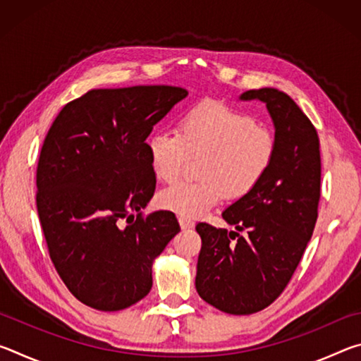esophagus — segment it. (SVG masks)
I'll use <instances>...</instances> for the list:
<instances>
[{
	"mask_svg": "<svg viewBox=\"0 0 361 361\" xmlns=\"http://www.w3.org/2000/svg\"><path fill=\"white\" fill-rule=\"evenodd\" d=\"M180 226L181 229H192L194 228V221H191V219H186V218H180Z\"/></svg>",
	"mask_w": 361,
	"mask_h": 361,
	"instance_id": "34e87169",
	"label": "esophagus"
}]
</instances>
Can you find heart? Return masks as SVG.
Wrapping results in <instances>:
<instances>
[{
	"label": "heart",
	"instance_id": "obj_1",
	"mask_svg": "<svg viewBox=\"0 0 361 361\" xmlns=\"http://www.w3.org/2000/svg\"><path fill=\"white\" fill-rule=\"evenodd\" d=\"M151 170L162 183L178 178L188 156H204L199 183L181 181L157 195L161 209L186 219L210 212L224 197L242 199L264 180L276 138L247 113L207 100L188 109L180 132L157 130L146 143Z\"/></svg>",
	"mask_w": 361,
	"mask_h": 361
}]
</instances>
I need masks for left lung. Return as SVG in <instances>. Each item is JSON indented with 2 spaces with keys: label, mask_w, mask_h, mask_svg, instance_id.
<instances>
[{
  "label": "left lung",
  "mask_w": 361,
  "mask_h": 361,
  "mask_svg": "<svg viewBox=\"0 0 361 361\" xmlns=\"http://www.w3.org/2000/svg\"><path fill=\"white\" fill-rule=\"evenodd\" d=\"M240 102H262L274 124L276 157L259 186L223 212L235 231L199 223L195 274L199 296L226 314L250 315L282 295L312 237L320 199V143L315 127L279 89L247 90Z\"/></svg>",
  "instance_id": "left-lung-1"
}]
</instances>
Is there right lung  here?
<instances>
[{
	"label": "right lung",
	"instance_id": "1",
	"mask_svg": "<svg viewBox=\"0 0 361 361\" xmlns=\"http://www.w3.org/2000/svg\"><path fill=\"white\" fill-rule=\"evenodd\" d=\"M186 97L175 85L94 89L47 132L36 172L41 228L59 276L89 307L114 312L143 299L152 262L180 232L172 212L142 210L156 189L146 138Z\"/></svg>",
	"mask_w": 361,
	"mask_h": 361
}]
</instances>
